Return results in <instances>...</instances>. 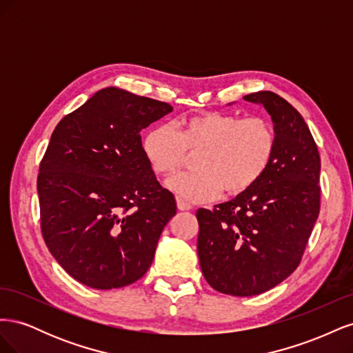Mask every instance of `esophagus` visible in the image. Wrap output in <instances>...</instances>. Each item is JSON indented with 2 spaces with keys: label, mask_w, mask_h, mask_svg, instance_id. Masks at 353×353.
I'll list each match as a JSON object with an SVG mask.
<instances>
[{
  "label": "esophagus",
  "mask_w": 353,
  "mask_h": 353,
  "mask_svg": "<svg viewBox=\"0 0 353 353\" xmlns=\"http://www.w3.org/2000/svg\"><path fill=\"white\" fill-rule=\"evenodd\" d=\"M176 206H178L179 210H190L191 208H193V206H191L190 203L185 201L184 199H176Z\"/></svg>",
  "instance_id": "1"
}]
</instances>
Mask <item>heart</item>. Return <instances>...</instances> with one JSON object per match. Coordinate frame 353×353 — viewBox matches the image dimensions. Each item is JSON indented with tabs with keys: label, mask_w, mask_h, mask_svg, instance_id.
I'll return each instance as SVG.
<instances>
[{
	"label": "heart",
	"mask_w": 353,
	"mask_h": 353,
	"mask_svg": "<svg viewBox=\"0 0 353 353\" xmlns=\"http://www.w3.org/2000/svg\"><path fill=\"white\" fill-rule=\"evenodd\" d=\"M276 132L265 117L232 113H205L152 128L143 140V153L157 176L174 175L188 154L194 172L176 175L168 188L190 201H206L221 194L240 196L250 190L271 166Z\"/></svg>",
	"instance_id": "heart-1"
}]
</instances>
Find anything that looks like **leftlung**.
Masks as SVG:
<instances>
[{
	"instance_id": "obj_1",
	"label": "left lung",
	"mask_w": 353,
	"mask_h": 353,
	"mask_svg": "<svg viewBox=\"0 0 353 353\" xmlns=\"http://www.w3.org/2000/svg\"><path fill=\"white\" fill-rule=\"evenodd\" d=\"M244 100L271 114L279 141L272 163L245 193L196 212L203 275L215 290L241 297L270 290L297 268L321 206V159L301 113L271 91Z\"/></svg>"
}]
</instances>
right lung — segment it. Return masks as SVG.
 Wrapping results in <instances>:
<instances>
[{"mask_svg":"<svg viewBox=\"0 0 353 353\" xmlns=\"http://www.w3.org/2000/svg\"><path fill=\"white\" fill-rule=\"evenodd\" d=\"M169 112L168 103L110 87L52 131L37 179L41 232L77 281L110 290L150 268L176 201L148 166L140 132Z\"/></svg>","mask_w":353,"mask_h":353,"instance_id":"add662e5","label":"right lung"}]
</instances>
